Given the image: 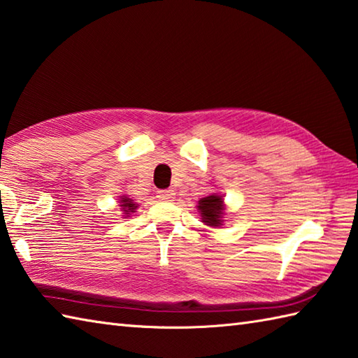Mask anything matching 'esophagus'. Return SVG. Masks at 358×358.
<instances>
[{
	"label": "esophagus",
	"instance_id": "34e87169",
	"mask_svg": "<svg viewBox=\"0 0 358 358\" xmlns=\"http://www.w3.org/2000/svg\"><path fill=\"white\" fill-rule=\"evenodd\" d=\"M157 198L160 201H171L174 198V192L173 189H159Z\"/></svg>",
	"mask_w": 358,
	"mask_h": 358
}]
</instances>
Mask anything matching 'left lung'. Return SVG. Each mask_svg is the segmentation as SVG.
Instances as JSON below:
<instances>
[{
	"instance_id": "left-lung-1",
	"label": "left lung",
	"mask_w": 358,
	"mask_h": 358,
	"mask_svg": "<svg viewBox=\"0 0 358 358\" xmlns=\"http://www.w3.org/2000/svg\"><path fill=\"white\" fill-rule=\"evenodd\" d=\"M198 210L201 211L202 222H206L210 227H217V225H222L224 220V199L220 194H211L207 198H202L199 201Z\"/></svg>"
}]
</instances>
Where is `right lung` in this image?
Returning a JSON list of instances; mask_svg holds the SVG:
<instances>
[{"instance_id":"1","label":"right lung","mask_w":358,"mask_h":358,"mask_svg":"<svg viewBox=\"0 0 358 358\" xmlns=\"http://www.w3.org/2000/svg\"><path fill=\"white\" fill-rule=\"evenodd\" d=\"M120 203H122V206H120V207H122V211H123V213H125L127 216H128L129 213H134V210L137 208V203H134L133 199L127 198V196H122Z\"/></svg>"}]
</instances>
